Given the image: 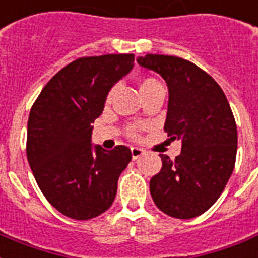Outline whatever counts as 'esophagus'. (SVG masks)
Here are the masks:
<instances>
[{
    "mask_svg": "<svg viewBox=\"0 0 258 258\" xmlns=\"http://www.w3.org/2000/svg\"><path fill=\"white\" fill-rule=\"evenodd\" d=\"M131 152H132V158H133V160H136V159H139L140 156H143V155L145 154L144 150H141V148H137V147H132Z\"/></svg>",
    "mask_w": 258,
    "mask_h": 258,
    "instance_id": "1",
    "label": "esophagus"
}]
</instances>
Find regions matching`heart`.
Returning <instances> with one entry per match:
<instances>
[{
    "mask_svg": "<svg viewBox=\"0 0 258 258\" xmlns=\"http://www.w3.org/2000/svg\"><path fill=\"white\" fill-rule=\"evenodd\" d=\"M140 94L141 92H145V91H151V90H155V88H160L162 85L159 83L158 80H155L152 77H145L143 80L140 81ZM111 96H113V91H110V94L107 96V102L111 100Z\"/></svg>",
    "mask_w": 258,
    "mask_h": 258,
    "instance_id": "obj_1",
    "label": "heart"
}]
</instances>
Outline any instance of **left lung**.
I'll return each instance as SVG.
<instances>
[{
	"instance_id": "8db88e82",
	"label": "left lung",
	"mask_w": 258,
	"mask_h": 258,
	"mask_svg": "<svg viewBox=\"0 0 258 258\" xmlns=\"http://www.w3.org/2000/svg\"><path fill=\"white\" fill-rule=\"evenodd\" d=\"M137 62L166 81L164 132L182 143L175 160L160 155L162 170L151 178V196L168 216L196 218L215 204L234 170L238 135L228 100L207 72L186 59L147 54Z\"/></svg>"
}]
</instances>
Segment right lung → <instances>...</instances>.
<instances>
[{"label": "right lung", "mask_w": 258, "mask_h": 258, "mask_svg": "<svg viewBox=\"0 0 258 258\" xmlns=\"http://www.w3.org/2000/svg\"><path fill=\"white\" fill-rule=\"evenodd\" d=\"M133 54L79 58L44 85L31 108L27 158L40 190L68 218L88 220L113 204L131 150L94 145L92 123L110 90L133 69Z\"/></svg>", "instance_id": "add662e5"}]
</instances>
